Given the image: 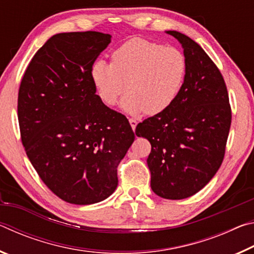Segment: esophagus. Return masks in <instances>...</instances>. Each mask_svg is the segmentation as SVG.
Instances as JSON below:
<instances>
[{"instance_id":"1","label":"esophagus","mask_w":254,"mask_h":254,"mask_svg":"<svg viewBox=\"0 0 254 254\" xmlns=\"http://www.w3.org/2000/svg\"><path fill=\"white\" fill-rule=\"evenodd\" d=\"M128 122H130V124H131V127H132V130L134 131V130H135V127H136L137 121H136L135 119H128Z\"/></svg>"}]
</instances>
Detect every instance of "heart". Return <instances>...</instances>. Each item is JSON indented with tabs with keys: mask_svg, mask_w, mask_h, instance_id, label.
<instances>
[{
	"mask_svg": "<svg viewBox=\"0 0 254 254\" xmlns=\"http://www.w3.org/2000/svg\"><path fill=\"white\" fill-rule=\"evenodd\" d=\"M186 71V58L179 49L133 38L112 54V63L96 60L91 77L106 105H114L127 88L124 111L154 115L173 104Z\"/></svg>",
	"mask_w": 254,
	"mask_h": 254,
	"instance_id": "b5f03b06",
	"label": "heart"
}]
</instances>
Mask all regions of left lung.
Instances as JSON below:
<instances>
[{
    "mask_svg": "<svg viewBox=\"0 0 254 254\" xmlns=\"http://www.w3.org/2000/svg\"><path fill=\"white\" fill-rule=\"evenodd\" d=\"M167 33L183 47L186 77L173 104L137 124L135 134L151 143L147 162L154 194L184 199L220 169L232 114L225 81L208 55L185 34Z\"/></svg>",
    "mask_w": 254,
    "mask_h": 254,
    "instance_id": "8db88e82",
    "label": "left lung"
}]
</instances>
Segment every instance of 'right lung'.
Here are the masks:
<instances>
[{
    "mask_svg": "<svg viewBox=\"0 0 254 254\" xmlns=\"http://www.w3.org/2000/svg\"><path fill=\"white\" fill-rule=\"evenodd\" d=\"M111 38L96 31L55 34L21 80L25 152L46 186L70 204H95L113 194L119 163L134 141L127 119L102 102L91 77Z\"/></svg>",
    "mask_w": 254,
    "mask_h": 254,
    "instance_id": "obj_1",
    "label": "right lung"
}]
</instances>
